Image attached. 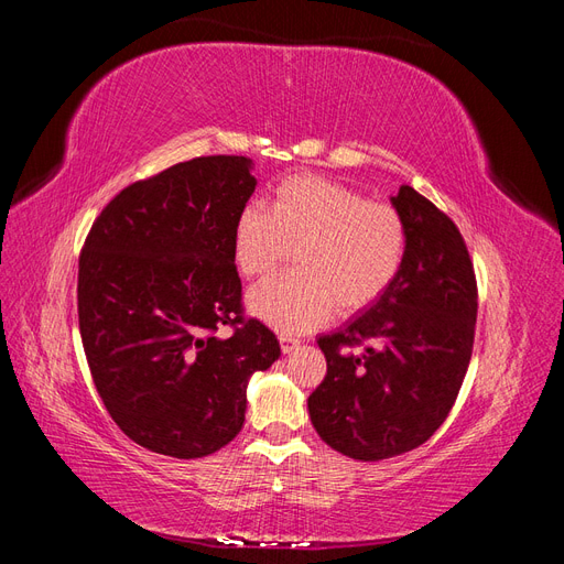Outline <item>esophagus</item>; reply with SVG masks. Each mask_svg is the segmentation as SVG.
Here are the masks:
<instances>
[{"instance_id": "obj_1", "label": "esophagus", "mask_w": 564, "mask_h": 564, "mask_svg": "<svg viewBox=\"0 0 564 564\" xmlns=\"http://www.w3.org/2000/svg\"><path fill=\"white\" fill-rule=\"evenodd\" d=\"M280 346H282V352H294V350L301 346V340L294 338V336L282 334V336H280Z\"/></svg>"}]
</instances>
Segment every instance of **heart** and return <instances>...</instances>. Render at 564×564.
Returning <instances> with one entry per match:
<instances>
[{
	"label": "heart",
	"instance_id": "heart-1",
	"mask_svg": "<svg viewBox=\"0 0 564 564\" xmlns=\"http://www.w3.org/2000/svg\"><path fill=\"white\" fill-rule=\"evenodd\" d=\"M235 263L249 280L272 275L292 251L296 268L249 294V311L280 332H308L332 313H355L398 278L406 251L400 212L336 181L284 178L270 207L249 204L235 224Z\"/></svg>",
	"mask_w": 564,
	"mask_h": 564
}]
</instances>
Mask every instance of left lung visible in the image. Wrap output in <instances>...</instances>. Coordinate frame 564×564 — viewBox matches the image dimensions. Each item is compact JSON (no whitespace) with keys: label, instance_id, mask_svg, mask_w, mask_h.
<instances>
[{"label":"left lung","instance_id":"8db88e82","mask_svg":"<svg viewBox=\"0 0 564 564\" xmlns=\"http://www.w3.org/2000/svg\"><path fill=\"white\" fill-rule=\"evenodd\" d=\"M390 202L406 228L402 268L369 308L317 338L327 377L308 398L317 435L357 460L412 452L445 423L475 338L477 282L454 220L412 185Z\"/></svg>","mask_w":564,"mask_h":564}]
</instances>
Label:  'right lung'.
<instances>
[{"instance_id":"obj_1","label":"right lung","mask_w":564,"mask_h":564,"mask_svg":"<svg viewBox=\"0 0 564 564\" xmlns=\"http://www.w3.org/2000/svg\"><path fill=\"white\" fill-rule=\"evenodd\" d=\"M256 191L251 160L195 158L124 187L79 253L77 313L91 377L129 440L199 458L242 431L247 383L280 357L242 315L235 224ZM226 323L230 337L217 332Z\"/></svg>"}]
</instances>
